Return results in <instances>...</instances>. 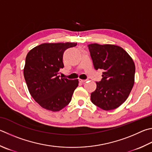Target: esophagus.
I'll return each mask as SVG.
<instances>
[{"instance_id":"obj_1","label":"esophagus","mask_w":152,"mask_h":152,"mask_svg":"<svg viewBox=\"0 0 152 152\" xmlns=\"http://www.w3.org/2000/svg\"><path fill=\"white\" fill-rule=\"evenodd\" d=\"M79 82H80V83H84V82H86V80H79Z\"/></svg>"}]
</instances>
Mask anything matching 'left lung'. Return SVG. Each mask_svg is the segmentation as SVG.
<instances>
[{
	"label": "left lung",
	"instance_id": "1",
	"mask_svg": "<svg viewBox=\"0 0 152 152\" xmlns=\"http://www.w3.org/2000/svg\"><path fill=\"white\" fill-rule=\"evenodd\" d=\"M94 67L102 69V79L96 82L91 101L104 110L121 106L130 94L134 84L135 64L125 50L114 45H88Z\"/></svg>",
	"mask_w": 152,
	"mask_h": 152
}]
</instances>
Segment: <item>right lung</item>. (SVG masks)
Instances as JSON below:
<instances>
[{"label": "right lung", "instance_id": "obj_1", "mask_svg": "<svg viewBox=\"0 0 152 152\" xmlns=\"http://www.w3.org/2000/svg\"><path fill=\"white\" fill-rule=\"evenodd\" d=\"M77 45L74 42L44 43L27 54L23 73L30 95L47 110L58 112L70 102L78 80L60 78L63 54Z\"/></svg>", "mask_w": 152, "mask_h": 152}]
</instances>
